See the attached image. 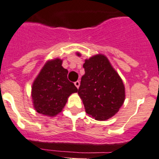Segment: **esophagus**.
Wrapping results in <instances>:
<instances>
[{
    "instance_id": "esophagus-1",
    "label": "esophagus",
    "mask_w": 159,
    "mask_h": 159,
    "mask_svg": "<svg viewBox=\"0 0 159 159\" xmlns=\"http://www.w3.org/2000/svg\"><path fill=\"white\" fill-rule=\"evenodd\" d=\"M75 86L77 87V88H79V86H80V81H75Z\"/></svg>"
}]
</instances>
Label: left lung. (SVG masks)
I'll use <instances>...</instances> for the list:
<instances>
[{"label": "left lung", "mask_w": 159, "mask_h": 159, "mask_svg": "<svg viewBox=\"0 0 159 159\" xmlns=\"http://www.w3.org/2000/svg\"><path fill=\"white\" fill-rule=\"evenodd\" d=\"M78 93L88 115L98 121L108 119L119 111L125 100L122 80L103 55L86 59Z\"/></svg>", "instance_id": "obj_1"}]
</instances>
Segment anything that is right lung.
Returning a JSON list of instances; mask_svg holds the SVG:
<instances>
[{
  "instance_id": "right-lung-1",
  "label": "right lung",
  "mask_w": 159,
  "mask_h": 159,
  "mask_svg": "<svg viewBox=\"0 0 159 159\" xmlns=\"http://www.w3.org/2000/svg\"><path fill=\"white\" fill-rule=\"evenodd\" d=\"M67 74L61 59H53L44 65L32 86L31 95L37 112L55 116L61 112L70 95L78 92L75 84L67 79Z\"/></svg>"
}]
</instances>
